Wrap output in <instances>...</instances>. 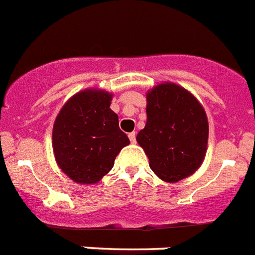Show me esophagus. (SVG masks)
<instances>
[{"label":"esophagus","instance_id":"34e87169","mask_svg":"<svg viewBox=\"0 0 255 255\" xmlns=\"http://www.w3.org/2000/svg\"><path fill=\"white\" fill-rule=\"evenodd\" d=\"M129 139H130V141H131V143H135V132L134 131L130 132V134H129Z\"/></svg>","mask_w":255,"mask_h":255}]
</instances>
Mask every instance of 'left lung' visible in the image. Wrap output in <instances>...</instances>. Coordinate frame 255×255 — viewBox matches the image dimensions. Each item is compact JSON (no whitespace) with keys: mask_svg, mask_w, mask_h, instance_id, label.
<instances>
[{"mask_svg":"<svg viewBox=\"0 0 255 255\" xmlns=\"http://www.w3.org/2000/svg\"><path fill=\"white\" fill-rule=\"evenodd\" d=\"M208 132L203 106L188 89L164 82L147 92V124L136 141L162 181L177 182L202 166Z\"/></svg>","mask_w":255,"mask_h":255,"instance_id":"obj_1","label":"left lung"}]
</instances>
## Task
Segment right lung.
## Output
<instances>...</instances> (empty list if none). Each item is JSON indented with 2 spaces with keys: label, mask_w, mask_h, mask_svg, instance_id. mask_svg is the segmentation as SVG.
I'll use <instances>...</instances> for the list:
<instances>
[{
  "label": "right lung",
  "mask_w": 255,
  "mask_h": 255,
  "mask_svg": "<svg viewBox=\"0 0 255 255\" xmlns=\"http://www.w3.org/2000/svg\"><path fill=\"white\" fill-rule=\"evenodd\" d=\"M114 94L98 88L78 92L58 112L52 148L60 170L76 184H97L130 140L110 106Z\"/></svg>",
  "instance_id": "obj_1"
}]
</instances>
